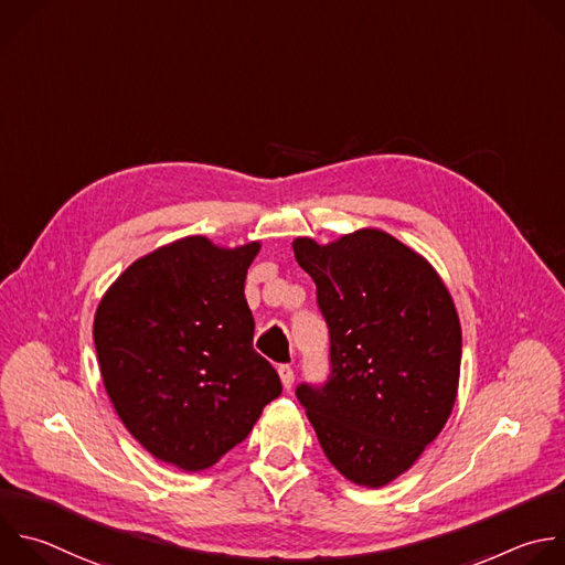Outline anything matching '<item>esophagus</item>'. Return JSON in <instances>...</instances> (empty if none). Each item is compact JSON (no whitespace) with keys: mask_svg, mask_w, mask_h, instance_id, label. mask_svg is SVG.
<instances>
[{"mask_svg":"<svg viewBox=\"0 0 565 565\" xmlns=\"http://www.w3.org/2000/svg\"><path fill=\"white\" fill-rule=\"evenodd\" d=\"M279 380H281V386L286 388V391H290L292 388V384H295V372H292V367L290 365H279Z\"/></svg>","mask_w":565,"mask_h":565,"instance_id":"1","label":"esophagus"}]
</instances>
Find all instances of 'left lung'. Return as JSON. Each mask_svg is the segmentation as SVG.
Wrapping results in <instances>:
<instances>
[{"mask_svg": "<svg viewBox=\"0 0 565 565\" xmlns=\"http://www.w3.org/2000/svg\"><path fill=\"white\" fill-rule=\"evenodd\" d=\"M330 328L332 374L297 397L328 461L382 488L444 430L459 391L461 323L433 264L380 228L292 242Z\"/></svg>", "mask_w": 565, "mask_h": 565, "instance_id": "8db88e82", "label": "left lung"}]
</instances>
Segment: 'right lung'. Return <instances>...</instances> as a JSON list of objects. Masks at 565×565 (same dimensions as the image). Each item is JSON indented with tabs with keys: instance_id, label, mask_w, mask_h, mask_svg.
Masks as SVG:
<instances>
[{
	"instance_id": "obj_1",
	"label": "right lung",
	"mask_w": 565,
	"mask_h": 565,
	"mask_svg": "<svg viewBox=\"0 0 565 565\" xmlns=\"http://www.w3.org/2000/svg\"><path fill=\"white\" fill-rule=\"evenodd\" d=\"M259 250L177 239L132 262L97 306L93 337L113 408L179 470L215 466L281 395L277 370L253 348L244 295Z\"/></svg>"
}]
</instances>
